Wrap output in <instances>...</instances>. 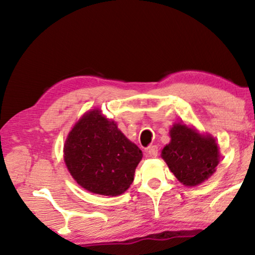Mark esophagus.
I'll return each mask as SVG.
<instances>
[{"label":"esophagus","mask_w":255,"mask_h":255,"mask_svg":"<svg viewBox=\"0 0 255 255\" xmlns=\"http://www.w3.org/2000/svg\"><path fill=\"white\" fill-rule=\"evenodd\" d=\"M147 154L148 156H151V158H156V155H158L159 153V149H158V146L156 145H152L149 146V147L147 148Z\"/></svg>","instance_id":"esophagus-1"}]
</instances>
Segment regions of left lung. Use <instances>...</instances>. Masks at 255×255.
<instances>
[{
  "mask_svg": "<svg viewBox=\"0 0 255 255\" xmlns=\"http://www.w3.org/2000/svg\"><path fill=\"white\" fill-rule=\"evenodd\" d=\"M169 134L170 142L163 147L161 156L181 183L197 186L216 172L219 149L214 137L181 123L174 124Z\"/></svg>",
  "mask_w": 255,
  "mask_h": 255,
  "instance_id": "1",
  "label": "left lung"
}]
</instances>
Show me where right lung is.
Wrapping results in <instances>:
<instances>
[{
    "label": "right lung",
    "mask_w": 255,
    "mask_h": 255,
    "mask_svg": "<svg viewBox=\"0 0 255 255\" xmlns=\"http://www.w3.org/2000/svg\"><path fill=\"white\" fill-rule=\"evenodd\" d=\"M141 158L138 146L99 109L80 118L64 146L65 163L73 179L90 193L104 196H118L128 189Z\"/></svg>",
    "instance_id": "add662e5"
}]
</instances>
